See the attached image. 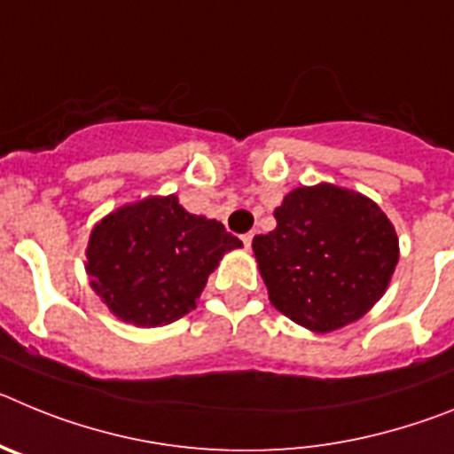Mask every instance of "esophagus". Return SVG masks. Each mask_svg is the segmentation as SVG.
<instances>
[{
	"label": "esophagus",
	"instance_id": "obj_1",
	"mask_svg": "<svg viewBox=\"0 0 454 454\" xmlns=\"http://www.w3.org/2000/svg\"><path fill=\"white\" fill-rule=\"evenodd\" d=\"M252 239H254V234H243V236H240V240H243V246H246V250H250V247H252Z\"/></svg>",
	"mask_w": 454,
	"mask_h": 454
}]
</instances>
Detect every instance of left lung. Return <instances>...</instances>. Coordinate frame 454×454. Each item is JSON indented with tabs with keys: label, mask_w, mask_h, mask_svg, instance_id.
<instances>
[{
	"label": "left lung",
	"mask_w": 454,
	"mask_h": 454,
	"mask_svg": "<svg viewBox=\"0 0 454 454\" xmlns=\"http://www.w3.org/2000/svg\"><path fill=\"white\" fill-rule=\"evenodd\" d=\"M277 227L252 240L277 311L316 334L340 330L380 302L400 259L382 208L334 184L293 188L275 208Z\"/></svg>",
	"instance_id": "left-lung-1"
}]
</instances>
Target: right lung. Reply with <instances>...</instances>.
Here are the masks:
<instances>
[{
	"label": "right lung",
	"mask_w": 454,
	"mask_h": 454,
	"mask_svg": "<svg viewBox=\"0 0 454 454\" xmlns=\"http://www.w3.org/2000/svg\"><path fill=\"white\" fill-rule=\"evenodd\" d=\"M236 247L243 243L223 223L188 214L177 195H152L92 227L86 272L115 318L161 327L198 307L208 275Z\"/></svg>",
	"instance_id": "obj_1"
}]
</instances>
